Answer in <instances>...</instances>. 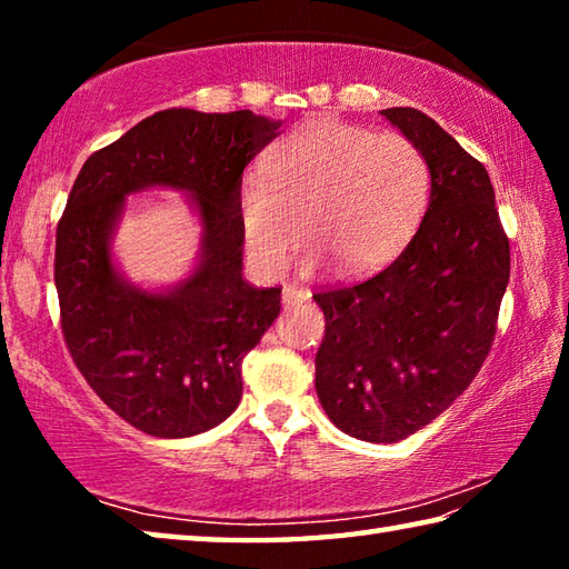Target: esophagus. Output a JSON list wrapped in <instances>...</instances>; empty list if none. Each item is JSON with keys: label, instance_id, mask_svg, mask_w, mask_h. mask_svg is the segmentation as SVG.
I'll list each match as a JSON object with an SVG mask.
<instances>
[{"label": "esophagus", "instance_id": "1", "mask_svg": "<svg viewBox=\"0 0 569 569\" xmlns=\"http://www.w3.org/2000/svg\"><path fill=\"white\" fill-rule=\"evenodd\" d=\"M308 298H311V293L306 291V288H301V286H293V283H288V286H283V306L286 308H293V306H303Z\"/></svg>", "mask_w": 569, "mask_h": 569}]
</instances>
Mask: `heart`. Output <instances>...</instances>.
Returning a JSON list of instances; mask_svg holds the SVG:
<instances>
[{"instance_id": "1", "label": "heart", "mask_w": 569, "mask_h": 569, "mask_svg": "<svg viewBox=\"0 0 569 569\" xmlns=\"http://www.w3.org/2000/svg\"><path fill=\"white\" fill-rule=\"evenodd\" d=\"M429 182L427 158L403 134L316 118L276 142L263 176L243 180L240 233L268 273L291 263L301 230L333 273H361L407 243L427 208Z\"/></svg>"}]
</instances>
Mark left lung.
Wrapping results in <instances>:
<instances>
[{
    "label": "left lung",
    "mask_w": 569,
    "mask_h": 569,
    "mask_svg": "<svg viewBox=\"0 0 569 569\" xmlns=\"http://www.w3.org/2000/svg\"><path fill=\"white\" fill-rule=\"evenodd\" d=\"M427 158L429 208L397 261L313 293L326 333L316 393L346 435L393 445L461 397L492 349L509 238L485 166L413 108L381 110Z\"/></svg>",
    "instance_id": "8db88e82"
}]
</instances>
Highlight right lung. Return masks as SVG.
I'll return each instance as SVG.
<instances>
[{
    "label": "right lung",
    "mask_w": 569,
    "mask_h": 569,
    "mask_svg": "<svg viewBox=\"0 0 569 569\" xmlns=\"http://www.w3.org/2000/svg\"><path fill=\"white\" fill-rule=\"evenodd\" d=\"M278 128L250 110H162L92 152L67 198L54 246L64 343L92 391L150 437L228 419L243 356L281 311V288L246 283L238 220L243 170ZM156 184L190 191L204 223L199 268L166 295L124 282L109 256L123 196Z\"/></svg>",
    "instance_id": "1"
}]
</instances>
